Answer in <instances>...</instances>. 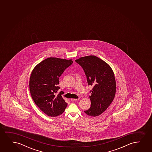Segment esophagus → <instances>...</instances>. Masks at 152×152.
<instances>
[{
  "mask_svg": "<svg viewBox=\"0 0 152 152\" xmlns=\"http://www.w3.org/2000/svg\"><path fill=\"white\" fill-rule=\"evenodd\" d=\"M79 99L80 98H78V99H73V98H72V99H71V100L72 101H77V100H79Z\"/></svg>",
  "mask_w": 152,
  "mask_h": 152,
  "instance_id": "1",
  "label": "esophagus"
}]
</instances>
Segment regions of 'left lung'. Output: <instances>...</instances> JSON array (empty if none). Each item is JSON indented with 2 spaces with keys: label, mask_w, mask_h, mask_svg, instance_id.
I'll list each match as a JSON object with an SVG mask.
<instances>
[{
  "label": "left lung",
  "mask_w": 152,
  "mask_h": 152,
  "mask_svg": "<svg viewBox=\"0 0 152 152\" xmlns=\"http://www.w3.org/2000/svg\"><path fill=\"white\" fill-rule=\"evenodd\" d=\"M75 61L83 68L90 91L91 107L84 113L89 116H97L110 106L114 98L116 84L114 74L110 66L95 56L81 57Z\"/></svg>",
  "instance_id": "left-lung-1"
}]
</instances>
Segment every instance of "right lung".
Here are the masks:
<instances>
[{
    "label": "right lung",
    "mask_w": 152,
    "mask_h": 152,
    "mask_svg": "<svg viewBox=\"0 0 152 152\" xmlns=\"http://www.w3.org/2000/svg\"><path fill=\"white\" fill-rule=\"evenodd\" d=\"M73 61L60 58H47L34 68L30 76L29 88L36 105L48 116H57L64 112L66 103L57 91L59 78Z\"/></svg>",
    "instance_id": "1"
}]
</instances>
